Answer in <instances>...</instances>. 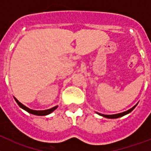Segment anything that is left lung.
Listing matches in <instances>:
<instances>
[{
    "label": "left lung",
    "mask_w": 151,
    "mask_h": 151,
    "mask_svg": "<svg viewBox=\"0 0 151 151\" xmlns=\"http://www.w3.org/2000/svg\"><path fill=\"white\" fill-rule=\"evenodd\" d=\"M136 106H134L132 108H131L130 110H127V111L125 112H123V113H118V114H114V115H103V114H100V113H98L99 115L101 116H103L106 117V118H109V119H116V118H119V117H121V116H123L126 115V114H128V113H129L130 112L132 111L134 109V107Z\"/></svg>",
    "instance_id": "left-lung-1"
}]
</instances>
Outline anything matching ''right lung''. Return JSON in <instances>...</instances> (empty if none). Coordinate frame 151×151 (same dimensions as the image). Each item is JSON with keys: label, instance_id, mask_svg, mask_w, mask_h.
I'll return each mask as SVG.
<instances>
[{"label": "right lung", "instance_id": "add662e5", "mask_svg": "<svg viewBox=\"0 0 151 151\" xmlns=\"http://www.w3.org/2000/svg\"><path fill=\"white\" fill-rule=\"evenodd\" d=\"M14 99H15V101H17V103L18 104V105L20 106L21 108H22L23 110H25L26 111H27L28 113H32V114H34V115H36V116L48 115V114H50V113H52V112L54 111V110H55L57 107V106H54V107H52V108H50V109H48V110H31V109H29V108L26 107V106H24V105L22 104H21V103L19 102V101L16 98V97H14Z\"/></svg>", "mask_w": 151, "mask_h": 151}]
</instances>
